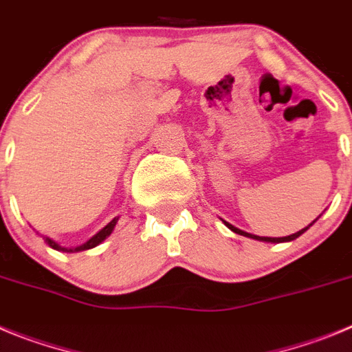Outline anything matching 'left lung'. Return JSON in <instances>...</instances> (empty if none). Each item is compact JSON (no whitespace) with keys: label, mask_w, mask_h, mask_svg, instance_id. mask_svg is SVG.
Listing matches in <instances>:
<instances>
[{"label":"left lung","mask_w":352,"mask_h":352,"mask_svg":"<svg viewBox=\"0 0 352 352\" xmlns=\"http://www.w3.org/2000/svg\"><path fill=\"white\" fill-rule=\"evenodd\" d=\"M224 224H226L228 228H230L231 231H235V233H239V235H243V236H249V239H254V240H261V242H272V243H278V242H291V240H294V239H298L300 235H302V233H305L307 230H309L310 226H312V224L316 223V221H312V223L309 224V226L307 228H303V230H300V231H296V233H293V235H287V236H280V239H272V236H258V235H251V233H247V231H242V230H239V228H235L233 226V224H230V223H226V221H223Z\"/></svg>","instance_id":"8db88e82"}]
</instances>
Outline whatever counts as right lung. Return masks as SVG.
<instances>
[{
  "instance_id": "obj_1",
  "label": "right lung",
  "mask_w": 352,
  "mask_h": 352,
  "mask_svg": "<svg viewBox=\"0 0 352 352\" xmlns=\"http://www.w3.org/2000/svg\"><path fill=\"white\" fill-rule=\"evenodd\" d=\"M116 223H117V217L116 219H112L110 221L109 224H107L105 228H103V230H100L96 233V235L93 236V239H89L87 240V242L85 243H82V245H78V247H74V249H72V247H61L59 245L58 242H54L52 239H49V236H43V239H45V242L49 243L50 247H52V249H56V251H65V252H78V251H87V249H93V247H96L98 243H101L103 242V240L107 239V236L110 235V233H112V230H113V226H116Z\"/></svg>"
}]
</instances>
